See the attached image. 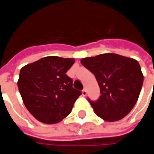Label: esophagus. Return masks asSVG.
<instances>
[{
	"mask_svg": "<svg viewBox=\"0 0 154 154\" xmlns=\"http://www.w3.org/2000/svg\"><path fill=\"white\" fill-rule=\"evenodd\" d=\"M82 96H83V97H86L87 94V89H83V90H82Z\"/></svg>",
	"mask_w": 154,
	"mask_h": 154,
	"instance_id": "esophagus-1",
	"label": "esophagus"
}]
</instances>
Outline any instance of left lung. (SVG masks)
Masks as SVG:
<instances>
[{"label": "left lung", "instance_id": "1", "mask_svg": "<svg viewBox=\"0 0 154 154\" xmlns=\"http://www.w3.org/2000/svg\"><path fill=\"white\" fill-rule=\"evenodd\" d=\"M81 63L95 75L100 87L99 99L89 100L96 115L109 122L127 116L139 99L143 82L138 61L108 53L85 57Z\"/></svg>", "mask_w": 154, "mask_h": 154}]
</instances>
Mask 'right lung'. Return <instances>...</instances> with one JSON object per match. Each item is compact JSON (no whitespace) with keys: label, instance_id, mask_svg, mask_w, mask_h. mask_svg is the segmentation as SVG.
Returning <instances> with one entry per match:
<instances>
[{"label":"right lung","instance_id":"obj_1","mask_svg":"<svg viewBox=\"0 0 154 154\" xmlns=\"http://www.w3.org/2000/svg\"><path fill=\"white\" fill-rule=\"evenodd\" d=\"M74 63V58L48 56L20 69L17 82L20 93L27 110L38 121L56 124L71 113L82 95L66 74Z\"/></svg>","mask_w":154,"mask_h":154}]
</instances>
